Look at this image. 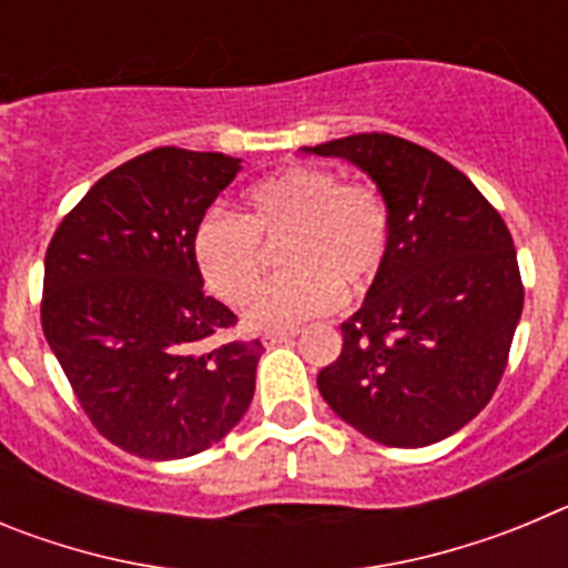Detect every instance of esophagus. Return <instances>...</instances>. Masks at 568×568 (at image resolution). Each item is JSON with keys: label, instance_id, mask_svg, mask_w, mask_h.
Segmentation results:
<instances>
[{"label": "esophagus", "instance_id": "obj_1", "mask_svg": "<svg viewBox=\"0 0 568 568\" xmlns=\"http://www.w3.org/2000/svg\"><path fill=\"white\" fill-rule=\"evenodd\" d=\"M298 333L301 329H270V333H264V344L267 346L287 344V341H293Z\"/></svg>", "mask_w": 568, "mask_h": 568}]
</instances>
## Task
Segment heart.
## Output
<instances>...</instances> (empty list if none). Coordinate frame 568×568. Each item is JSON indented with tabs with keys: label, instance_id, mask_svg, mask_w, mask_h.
I'll return each mask as SVG.
<instances>
[{
	"label": "heart",
	"instance_id": "1",
	"mask_svg": "<svg viewBox=\"0 0 568 568\" xmlns=\"http://www.w3.org/2000/svg\"><path fill=\"white\" fill-rule=\"evenodd\" d=\"M389 207L373 184L346 182L327 168L287 164L255 182L241 213H207L193 230V258L215 298L241 307L263 272L261 240L285 235L282 266L291 273L247 304L253 329H295L333 313L346 293H364L389 253Z\"/></svg>",
	"mask_w": 568,
	"mask_h": 568
}]
</instances>
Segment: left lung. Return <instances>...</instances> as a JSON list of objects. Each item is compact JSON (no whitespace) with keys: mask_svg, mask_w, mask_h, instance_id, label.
<instances>
[{"mask_svg":"<svg viewBox=\"0 0 568 568\" xmlns=\"http://www.w3.org/2000/svg\"><path fill=\"white\" fill-rule=\"evenodd\" d=\"M364 170L389 207V253L318 373L333 413L384 446L438 444L489 404L524 310L518 253L480 190L389 133L304 148Z\"/></svg>","mask_w":568,"mask_h":568,"instance_id":"8db88e82","label":"left lung"}]
</instances>
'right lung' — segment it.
<instances>
[{
	"label": "right lung",
	"mask_w": 568,
	"mask_h": 568,
	"mask_svg": "<svg viewBox=\"0 0 568 568\" xmlns=\"http://www.w3.org/2000/svg\"><path fill=\"white\" fill-rule=\"evenodd\" d=\"M241 159L155 148L102 175L44 253L42 329L90 424L124 453L179 460L244 418L261 341L204 293L193 230Z\"/></svg>",
	"instance_id": "obj_1"
}]
</instances>
